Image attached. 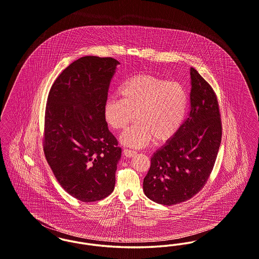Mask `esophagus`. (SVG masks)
Masks as SVG:
<instances>
[{
	"mask_svg": "<svg viewBox=\"0 0 259 259\" xmlns=\"http://www.w3.org/2000/svg\"><path fill=\"white\" fill-rule=\"evenodd\" d=\"M123 155H124L125 158H133V157H135V155H136V152L132 151V150H128V149H124Z\"/></svg>",
	"mask_w": 259,
	"mask_h": 259,
	"instance_id": "esophagus-1",
	"label": "esophagus"
}]
</instances>
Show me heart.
I'll return each instance as SVG.
<instances>
[{"mask_svg":"<svg viewBox=\"0 0 259 259\" xmlns=\"http://www.w3.org/2000/svg\"><path fill=\"white\" fill-rule=\"evenodd\" d=\"M122 100L109 98L104 103V118L120 131L136 119V123L120 137L125 146L142 148L153 139L156 143L172 138L183 123L188 96L177 81L140 73L127 79L119 89Z\"/></svg>","mask_w":259,"mask_h":259,"instance_id":"heart-1","label":"heart"}]
</instances>
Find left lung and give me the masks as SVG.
<instances>
[{
  "instance_id": "8db88e82",
  "label": "left lung",
  "mask_w": 259,
  "mask_h": 259,
  "mask_svg": "<svg viewBox=\"0 0 259 259\" xmlns=\"http://www.w3.org/2000/svg\"><path fill=\"white\" fill-rule=\"evenodd\" d=\"M190 111L180 128L151 158L143 181L148 198L162 205L189 200L204 187L222 141V121L214 91L191 68Z\"/></svg>"
}]
</instances>
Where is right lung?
<instances>
[{
  "instance_id": "1",
  "label": "right lung",
  "mask_w": 259,
  "mask_h": 259,
  "mask_svg": "<svg viewBox=\"0 0 259 259\" xmlns=\"http://www.w3.org/2000/svg\"><path fill=\"white\" fill-rule=\"evenodd\" d=\"M113 58L85 56L52 85L45 110V158L65 191L83 202L108 196L122 150L103 107L117 66Z\"/></svg>"
}]
</instances>
